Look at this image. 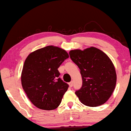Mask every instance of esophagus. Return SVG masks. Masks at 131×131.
Returning <instances> with one entry per match:
<instances>
[{
    "instance_id": "esophagus-1",
    "label": "esophagus",
    "mask_w": 131,
    "mask_h": 131,
    "mask_svg": "<svg viewBox=\"0 0 131 131\" xmlns=\"http://www.w3.org/2000/svg\"><path fill=\"white\" fill-rule=\"evenodd\" d=\"M69 86L70 87V88H72V86H73V82L72 81H71V82H70L69 83Z\"/></svg>"
}]
</instances>
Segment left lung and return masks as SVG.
<instances>
[{
  "label": "left lung",
  "instance_id": "1",
  "mask_svg": "<svg viewBox=\"0 0 131 131\" xmlns=\"http://www.w3.org/2000/svg\"><path fill=\"white\" fill-rule=\"evenodd\" d=\"M70 57L78 66L82 85L75 92L84 105H103L110 98L116 84L117 76L112 62L103 51L94 47L69 52Z\"/></svg>",
  "mask_w": 131,
  "mask_h": 131
}]
</instances>
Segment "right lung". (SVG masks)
<instances>
[{
    "label": "right lung",
    "instance_id": "right-lung-1",
    "mask_svg": "<svg viewBox=\"0 0 131 131\" xmlns=\"http://www.w3.org/2000/svg\"><path fill=\"white\" fill-rule=\"evenodd\" d=\"M69 57L65 50L48 46L26 58L21 82L27 97L38 108L54 110L61 104L69 85L59 77L58 68Z\"/></svg>",
    "mask_w": 131,
    "mask_h": 131
}]
</instances>
